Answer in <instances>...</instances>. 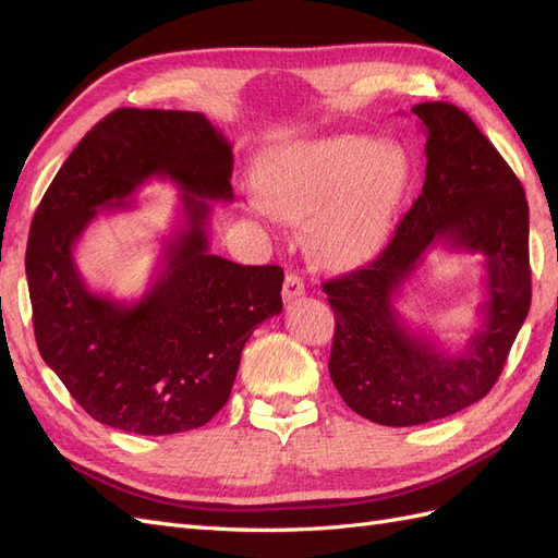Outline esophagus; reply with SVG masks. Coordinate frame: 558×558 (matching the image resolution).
I'll list each match as a JSON object with an SVG mask.
<instances>
[{
  "instance_id": "esophagus-1",
  "label": "esophagus",
  "mask_w": 558,
  "mask_h": 558,
  "mask_svg": "<svg viewBox=\"0 0 558 558\" xmlns=\"http://www.w3.org/2000/svg\"><path fill=\"white\" fill-rule=\"evenodd\" d=\"M283 300L286 302H291V300H295V298H300V295H305V281H302L295 272H289L286 275V279H283Z\"/></svg>"
}]
</instances>
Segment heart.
I'll return each mask as SVG.
<instances>
[{
	"label": "heart",
	"mask_w": 558,
	"mask_h": 558,
	"mask_svg": "<svg viewBox=\"0 0 558 558\" xmlns=\"http://www.w3.org/2000/svg\"><path fill=\"white\" fill-rule=\"evenodd\" d=\"M404 181L408 160L396 144L335 134L272 150L256 189L269 211L307 221V246L320 263L344 267L379 248Z\"/></svg>",
	"instance_id": "obj_1"
}]
</instances>
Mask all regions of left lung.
Segmentation results:
<instances>
[{"label": "left lung", "instance_id": "left-lung-1", "mask_svg": "<svg viewBox=\"0 0 558 558\" xmlns=\"http://www.w3.org/2000/svg\"><path fill=\"white\" fill-rule=\"evenodd\" d=\"M426 134V181L396 234L361 269L324 283L335 310L330 379L349 408L381 426H418L482 400L498 381L531 307L529 202L472 118L449 102L412 107ZM435 245L485 256L483 324L440 350L395 312Z\"/></svg>", "mask_w": 558, "mask_h": 558}]
</instances>
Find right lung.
Here are the masks:
<instances>
[{
  "label": "right lung",
  "instance_id": "1",
  "mask_svg": "<svg viewBox=\"0 0 558 558\" xmlns=\"http://www.w3.org/2000/svg\"><path fill=\"white\" fill-rule=\"evenodd\" d=\"M232 146L205 113L116 109L78 142L32 221L25 272L41 359L99 424L137 435L205 426L230 398L242 349L281 312L283 269L209 251L213 202H232ZM150 178L182 191L180 228L134 303L87 289L73 260L102 210Z\"/></svg>",
  "mask_w": 558,
  "mask_h": 558
}]
</instances>
